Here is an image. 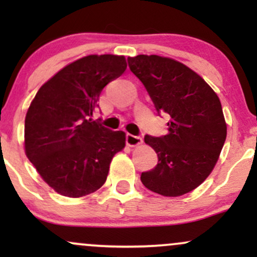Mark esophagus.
Returning a JSON list of instances; mask_svg holds the SVG:
<instances>
[{
	"instance_id": "obj_1",
	"label": "esophagus",
	"mask_w": 257,
	"mask_h": 257,
	"mask_svg": "<svg viewBox=\"0 0 257 257\" xmlns=\"http://www.w3.org/2000/svg\"><path fill=\"white\" fill-rule=\"evenodd\" d=\"M125 141L129 146L134 147L140 145L143 143V138L139 137V135H133V134H126L125 135Z\"/></svg>"
}]
</instances>
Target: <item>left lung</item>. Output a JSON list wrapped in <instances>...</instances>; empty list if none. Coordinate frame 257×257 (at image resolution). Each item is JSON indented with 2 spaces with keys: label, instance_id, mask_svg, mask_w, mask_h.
<instances>
[{
  "label": "left lung",
  "instance_id": "obj_1",
  "mask_svg": "<svg viewBox=\"0 0 257 257\" xmlns=\"http://www.w3.org/2000/svg\"><path fill=\"white\" fill-rule=\"evenodd\" d=\"M158 114L168 113L167 135H145L158 164L141 174L145 187L162 196L191 192L214 169L226 140L220 99L208 83L184 64L158 55L128 58Z\"/></svg>",
  "mask_w": 257,
  "mask_h": 257
}]
</instances>
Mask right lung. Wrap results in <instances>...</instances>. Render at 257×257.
Instances as JSON below:
<instances>
[{
	"instance_id": "right-lung-1",
	"label": "right lung",
	"mask_w": 257,
	"mask_h": 257,
	"mask_svg": "<svg viewBox=\"0 0 257 257\" xmlns=\"http://www.w3.org/2000/svg\"><path fill=\"white\" fill-rule=\"evenodd\" d=\"M126 69L124 57L88 55L46 82L25 118V152L58 193L83 197L105 184L111 159L125 146V133L94 120L100 93Z\"/></svg>"
}]
</instances>
